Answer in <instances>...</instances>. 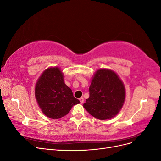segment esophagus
<instances>
[{
  "mask_svg": "<svg viewBox=\"0 0 161 161\" xmlns=\"http://www.w3.org/2000/svg\"><path fill=\"white\" fill-rule=\"evenodd\" d=\"M79 101H80V103H83V102H84V99L82 98V97H80V98L79 99Z\"/></svg>",
  "mask_w": 161,
  "mask_h": 161,
  "instance_id": "1",
  "label": "esophagus"
}]
</instances>
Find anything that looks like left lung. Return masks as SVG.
I'll return each mask as SVG.
<instances>
[{
    "instance_id": "8db88e82",
    "label": "left lung",
    "mask_w": 161,
    "mask_h": 161,
    "mask_svg": "<svg viewBox=\"0 0 161 161\" xmlns=\"http://www.w3.org/2000/svg\"><path fill=\"white\" fill-rule=\"evenodd\" d=\"M125 90L115 72L98 70L89 86V97L83 107L94 118L105 120L118 114L124 103Z\"/></svg>"
}]
</instances>
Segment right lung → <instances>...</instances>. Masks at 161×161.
I'll use <instances>...</instances> for the list:
<instances>
[{
  "instance_id": "right-lung-1",
  "label": "right lung",
  "mask_w": 161,
  "mask_h": 161,
  "mask_svg": "<svg viewBox=\"0 0 161 161\" xmlns=\"http://www.w3.org/2000/svg\"><path fill=\"white\" fill-rule=\"evenodd\" d=\"M35 95L43 114L52 119L62 118L72 107L80 103L64 81V75L58 67L48 68L39 78Z\"/></svg>"
}]
</instances>
